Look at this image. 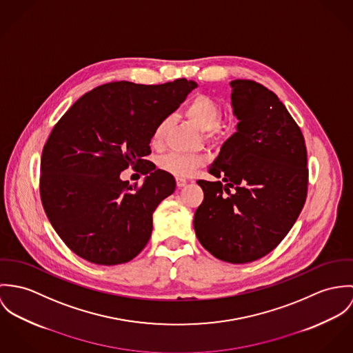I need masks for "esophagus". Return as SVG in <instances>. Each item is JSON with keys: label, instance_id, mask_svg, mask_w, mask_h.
I'll return each instance as SVG.
<instances>
[{"label": "esophagus", "instance_id": "obj_1", "mask_svg": "<svg viewBox=\"0 0 353 353\" xmlns=\"http://www.w3.org/2000/svg\"><path fill=\"white\" fill-rule=\"evenodd\" d=\"M187 180L185 179H176V184H177V187L179 188H183V187H185L187 185Z\"/></svg>", "mask_w": 353, "mask_h": 353}]
</instances>
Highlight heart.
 <instances>
[{
  "label": "heart",
  "instance_id": "heart-1",
  "mask_svg": "<svg viewBox=\"0 0 353 353\" xmlns=\"http://www.w3.org/2000/svg\"><path fill=\"white\" fill-rule=\"evenodd\" d=\"M184 114L188 119H191L196 123L203 131H205L207 137H218L222 134V110L221 105L208 94L199 93L194 96L187 105L184 107ZM170 125V118L163 117L159 119L157 124L153 128L152 132V142L153 145L159 146L166 138L168 130ZM204 162V158L196 154H188V153H169L159 159V166L173 174L174 177H188L191 176L196 169Z\"/></svg>",
  "mask_w": 353,
  "mask_h": 353
}]
</instances>
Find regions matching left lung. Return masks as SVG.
I'll use <instances>...</instances> for the list:
<instances>
[{
    "label": "left lung",
    "mask_w": 353,
    "mask_h": 353,
    "mask_svg": "<svg viewBox=\"0 0 353 353\" xmlns=\"http://www.w3.org/2000/svg\"><path fill=\"white\" fill-rule=\"evenodd\" d=\"M239 120L208 173L194 218L214 257L245 264L272 252L296 222L309 185L307 152L296 121L272 90L252 79L230 82Z\"/></svg>",
    "instance_id": "left-lung-1"
}]
</instances>
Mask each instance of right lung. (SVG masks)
I'll use <instances>...</instances> for the list:
<instances>
[{
    "mask_svg": "<svg viewBox=\"0 0 353 353\" xmlns=\"http://www.w3.org/2000/svg\"><path fill=\"white\" fill-rule=\"evenodd\" d=\"M176 79L161 85L115 81L100 85L54 125L40 161V199L54 230L77 256L118 265L150 239L153 212L176 190L173 176L145 158L159 119L169 117L195 89ZM142 165V186L119 180Z\"/></svg>",
    "mask_w": 353,
    "mask_h": 353,
    "instance_id": "right-lung-1",
    "label": "right lung"
}]
</instances>
